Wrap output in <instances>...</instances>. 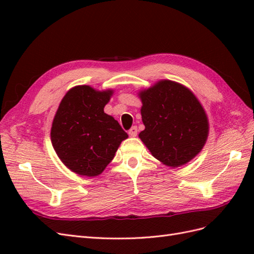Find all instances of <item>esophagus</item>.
Segmentation results:
<instances>
[{"label":"esophagus","instance_id":"obj_1","mask_svg":"<svg viewBox=\"0 0 254 254\" xmlns=\"http://www.w3.org/2000/svg\"><path fill=\"white\" fill-rule=\"evenodd\" d=\"M128 135L132 136V137H135L137 135V127H132L130 130H128Z\"/></svg>","mask_w":254,"mask_h":254}]
</instances>
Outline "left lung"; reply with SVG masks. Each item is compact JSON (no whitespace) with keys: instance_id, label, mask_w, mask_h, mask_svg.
<instances>
[{"instance_id":"1","label":"left lung","mask_w":254,"mask_h":254,"mask_svg":"<svg viewBox=\"0 0 254 254\" xmlns=\"http://www.w3.org/2000/svg\"><path fill=\"white\" fill-rule=\"evenodd\" d=\"M145 130L138 137L160 163L177 168L201 152L208 136V119L201 102L180 83L161 79L138 91Z\"/></svg>"}]
</instances>
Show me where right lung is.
<instances>
[{"mask_svg": "<svg viewBox=\"0 0 254 254\" xmlns=\"http://www.w3.org/2000/svg\"><path fill=\"white\" fill-rule=\"evenodd\" d=\"M112 95L113 89L78 85L59 105L51 127L52 146L62 163L79 176H99L128 137L104 111Z\"/></svg>", "mask_w": 254, "mask_h": 254, "instance_id": "add662e5", "label": "right lung"}]
</instances>
